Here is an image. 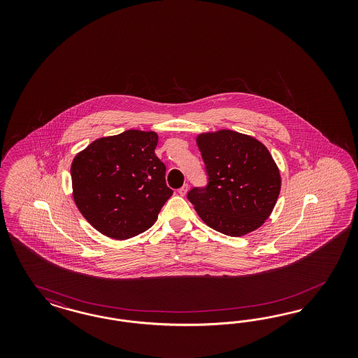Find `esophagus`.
<instances>
[{
    "instance_id": "obj_1",
    "label": "esophagus",
    "mask_w": 358,
    "mask_h": 358,
    "mask_svg": "<svg viewBox=\"0 0 358 358\" xmlns=\"http://www.w3.org/2000/svg\"><path fill=\"white\" fill-rule=\"evenodd\" d=\"M187 190H189V186H187V184H185L184 186H181V187L178 189V194L185 195L187 193Z\"/></svg>"
}]
</instances>
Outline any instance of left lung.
Masks as SVG:
<instances>
[{
	"label": "left lung",
	"mask_w": 358,
	"mask_h": 358,
	"mask_svg": "<svg viewBox=\"0 0 358 358\" xmlns=\"http://www.w3.org/2000/svg\"><path fill=\"white\" fill-rule=\"evenodd\" d=\"M198 148L208 184L193 187L187 199L208 227L243 236L269 217L281 190V176L261 141L236 131L201 134Z\"/></svg>",
	"instance_id": "left-lung-1"
}]
</instances>
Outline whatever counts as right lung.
<instances>
[{
  "instance_id": "1",
  "label": "right lung",
  "mask_w": 358,
  "mask_h": 358,
  "mask_svg": "<svg viewBox=\"0 0 358 358\" xmlns=\"http://www.w3.org/2000/svg\"><path fill=\"white\" fill-rule=\"evenodd\" d=\"M157 141L153 131L127 130L90 143L73 159L75 203L101 234L117 240L139 235L173 194L155 155Z\"/></svg>"
}]
</instances>
